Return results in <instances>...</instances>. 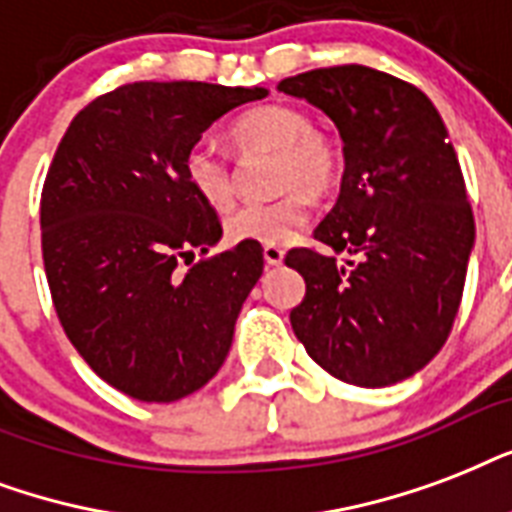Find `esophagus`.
I'll use <instances>...</instances> for the list:
<instances>
[{
	"label": "esophagus",
	"instance_id": "1",
	"mask_svg": "<svg viewBox=\"0 0 512 512\" xmlns=\"http://www.w3.org/2000/svg\"><path fill=\"white\" fill-rule=\"evenodd\" d=\"M283 256H285L283 248H277V245H264V261H267L269 267L283 264Z\"/></svg>",
	"mask_w": 512,
	"mask_h": 512
}]
</instances>
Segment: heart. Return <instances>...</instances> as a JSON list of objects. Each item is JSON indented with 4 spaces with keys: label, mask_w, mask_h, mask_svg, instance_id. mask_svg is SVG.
<instances>
[{
    "label": "heart",
    "mask_w": 512,
    "mask_h": 512,
    "mask_svg": "<svg viewBox=\"0 0 512 512\" xmlns=\"http://www.w3.org/2000/svg\"><path fill=\"white\" fill-rule=\"evenodd\" d=\"M240 152L275 149L272 186L285 189L272 200L245 202L224 221L232 243L285 245L310 219V197L326 194L339 184L342 152L334 138L312 128L310 114L299 106L267 104L240 114L229 128ZM186 186L213 211H224L235 200V178L227 154L208 141H197L184 154Z\"/></svg>",
    "instance_id": "b5f03b06"
}]
</instances>
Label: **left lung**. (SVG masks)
Listing matches in <instances>:
<instances>
[{
  "mask_svg": "<svg viewBox=\"0 0 512 512\" xmlns=\"http://www.w3.org/2000/svg\"><path fill=\"white\" fill-rule=\"evenodd\" d=\"M277 90L307 98L339 128L342 192L315 240L360 256L339 267L315 248L285 253L307 283L293 334L342 382H403L449 339L473 251L449 130L419 87L360 63L304 71Z\"/></svg>",
  "mask_w": 512,
  "mask_h": 512,
  "instance_id": "1",
  "label": "left lung"
}]
</instances>
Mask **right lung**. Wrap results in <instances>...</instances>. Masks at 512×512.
Instances as JSON below:
<instances>
[{
	"label": "right lung",
	"mask_w": 512,
	"mask_h": 512,
	"mask_svg": "<svg viewBox=\"0 0 512 512\" xmlns=\"http://www.w3.org/2000/svg\"><path fill=\"white\" fill-rule=\"evenodd\" d=\"M264 87L130 82L71 120L42 186V259L63 331L104 382L173 403L216 376L259 243L192 264L221 221L186 186L184 154Z\"/></svg>",
	"instance_id": "obj_1"
}]
</instances>
